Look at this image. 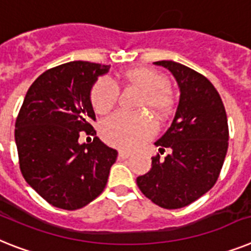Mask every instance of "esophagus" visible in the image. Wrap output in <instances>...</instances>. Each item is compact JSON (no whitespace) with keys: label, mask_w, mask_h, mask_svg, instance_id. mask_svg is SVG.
Instances as JSON below:
<instances>
[{"label":"esophagus","mask_w":251,"mask_h":251,"mask_svg":"<svg viewBox=\"0 0 251 251\" xmlns=\"http://www.w3.org/2000/svg\"><path fill=\"white\" fill-rule=\"evenodd\" d=\"M130 153L129 151H119V158L120 159H126V158H129L130 157Z\"/></svg>","instance_id":"esophagus-1"}]
</instances>
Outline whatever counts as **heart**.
Instances as JSON below:
<instances>
[{
	"instance_id": "b5f03b06",
	"label": "heart",
	"mask_w": 251,
	"mask_h": 251,
	"mask_svg": "<svg viewBox=\"0 0 251 251\" xmlns=\"http://www.w3.org/2000/svg\"><path fill=\"white\" fill-rule=\"evenodd\" d=\"M126 81L143 90L140 108H149L159 120L167 119L174 111V96L168 89L166 75L148 69L136 67L125 73ZM120 89L109 77H102L94 84L90 102L100 115L109 112L119 100ZM154 124L148 116L116 113L100 125V135L108 144L121 149H135L154 135Z\"/></svg>"
}]
</instances>
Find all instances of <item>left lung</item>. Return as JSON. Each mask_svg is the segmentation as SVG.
Returning <instances> with one entry per match:
<instances>
[{
  "label": "left lung",
  "instance_id": "1",
  "mask_svg": "<svg viewBox=\"0 0 251 251\" xmlns=\"http://www.w3.org/2000/svg\"><path fill=\"white\" fill-rule=\"evenodd\" d=\"M154 65L171 71L180 89L174 121L154 143L165 158H151L136 184L145 197L166 209L186 207L209 191L220 176L228 148V125L220 94L209 80L175 61Z\"/></svg>",
  "mask_w": 251,
  "mask_h": 251
}]
</instances>
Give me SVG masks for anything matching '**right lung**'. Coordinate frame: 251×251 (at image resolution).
Here are the masks:
<instances>
[{
  "mask_svg": "<svg viewBox=\"0 0 251 251\" xmlns=\"http://www.w3.org/2000/svg\"><path fill=\"white\" fill-rule=\"evenodd\" d=\"M109 65L71 61L43 73L29 88L15 124V143L25 181L43 199L75 210L106 187L117 151L98 136L79 142L80 131L94 134L90 90Z\"/></svg>",
  "mask_w": 251,
  "mask_h": 251,
  "instance_id": "1",
  "label": "right lung"
}]
</instances>
